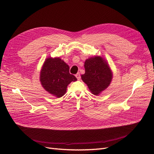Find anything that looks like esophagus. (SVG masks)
<instances>
[{"label": "esophagus", "mask_w": 154, "mask_h": 154, "mask_svg": "<svg viewBox=\"0 0 154 154\" xmlns=\"http://www.w3.org/2000/svg\"><path fill=\"white\" fill-rule=\"evenodd\" d=\"M75 76L76 77V78L78 79V80H80V74H79V73H77L76 75H75Z\"/></svg>", "instance_id": "1"}]
</instances>
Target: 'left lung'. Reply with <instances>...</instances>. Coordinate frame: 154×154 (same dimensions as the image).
Listing matches in <instances>:
<instances>
[{"instance_id":"1","label":"left lung","mask_w":154,"mask_h":154,"mask_svg":"<svg viewBox=\"0 0 154 154\" xmlns=\"http://www.w3.org/2000/svg\"><path fill=\"white\" fill-rule=\"evenodd\" d=\"M84 67L85 72L82 75V80L93 94L98 95L111 82L112 74L109 65L100 57H95L86 60Z\"/></svg>"}]
</instances>
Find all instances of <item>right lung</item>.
<instances>
[{
	"label": "right lung",
	"instance_id": "obj_1",
	"mask_svg": "<svg viewBox=\"0 0 154 154\" xmlns=\"http://www.w3.org/2000/svg\"><path fill=\"white\" fill-rule=\"evenodd\" d=\"M40 82L46 91L60 97L66 92L67 85L77 80L70 74L69 67L60 58H48L40 72Z\"/></svg>",
	"mask_w": 154,
	"mask_h": 154
}]
</instances>
